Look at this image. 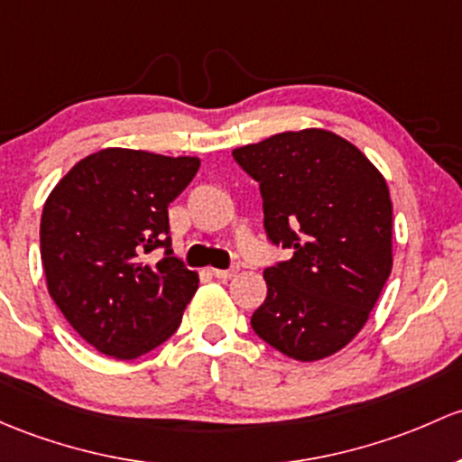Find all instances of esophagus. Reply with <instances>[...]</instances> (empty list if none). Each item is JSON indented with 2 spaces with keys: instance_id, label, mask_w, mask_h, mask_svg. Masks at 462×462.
I'll return each mask as SVG.
<instances>
[{
  "instance_id": "1",
  "label": "esophagus",
  "mask_w": 462,
  "mask_h": 462,
  "mask_svg": "<svg viewBox=\"0 0 462 462\" xmlns=\"http://www.w3.org/2000/svg\"><path fill=\"white\" fill-rule=\"evenodd\" d=\"M239 272V263H232V268L227 270H218V268H212V274L217 276V279H232V276Z\"/></svg>"
}]
</instances>
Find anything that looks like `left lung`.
Returning <instances> with one entry per match:
<instances>
[{
    "mask_svg": "<svg viewBox=\"0 0 462 462\" xmlns=\"http://www.w3.org/2000/svg\"><path fill=\"white\" fill-rule=\"evenodd\" d=\"M259 183L263 227L288 261L263 270L256 337L296 361L346 347L392 272V201L365 154L328 130L281 133L232 150Z\"/></svg>",
    "mask_w": 462,
    "mask_h": 462,
    "instance_id": "obj_1",
    "label": "left lung"
}]
</instances>
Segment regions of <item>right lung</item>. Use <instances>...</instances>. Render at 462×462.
<instances>
[{
	"mask_svg": "<svg viewBox=\"0 0 462 462\" xmlns=\"http://www.w3.org/2000/svg\"><path fill=\"white\" fill-rule=\"evenodd\" d=\"M197 170V157L99 150L43 206L39 245L48 292L106 356H142L181 325L199 276L172 254L168 206ZM154 249L164 252L157 264L144 256Z\"/></svg>",
	"mask_w": 462,
	"mask_h": 462,
	"instance_id": "obj_1",
	"label": "right lung"
}]
</instances>
